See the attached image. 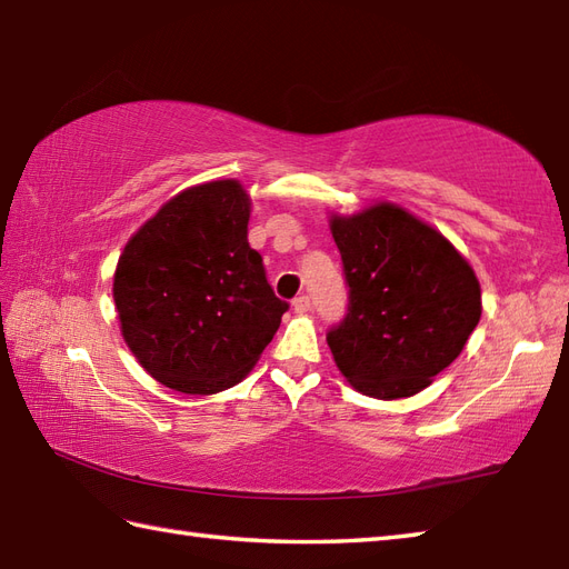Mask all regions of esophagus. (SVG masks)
Segmentation results:
<instances>
[{
  "label": "esophagus",
  "mask_w": 569,
  "mask_h": 569,
  "mask_svg": "<svg viewBox=\"0 0 569 569\" xmlns=\"http://www.w3.org/2000/svg\"><path fill=\"white\" fill-rule=\"evenodd\" d=\"M310 308H312V303H310V298H308L306 293L293 298V310H296V312H308Z\"/></svg>",
  "instance_id": "esophagus-1"
}]
</instances>
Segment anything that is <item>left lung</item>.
<instances>
[{"label": "left lung", "instance_id": "1", "mask_svg": "<svg viewBox=\"0 0 569 569\" xmlns=\"http://www.w3.org/2000/svg\"><path fill=\"white\" fill-rule=\"evenodd\" d=\"M349 286L347 316L328 332L335 365L381 401L430 386L481 318V288L438 229L391 202L332 217Z\"/></svg>", "mask_w": 569, "mask_h": 569}]
</instances>
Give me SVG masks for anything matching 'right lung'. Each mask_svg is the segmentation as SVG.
Listing matches in <instances>:
<instances>
[{"label": "right lung", "instance_id": "right-lung-1", "mask_svg": "<svg viewBox=\"0 0 569 569\" xmlns=\"http://www.w3.org/2000/svg\"><path fill=\"white\" fill-rule=\"evenodd\" d=\"M249 204L237 180L188 188L119 257L112 291L124 342L168 389L210 396L239 383L288 310L249 247Z\"/></svg>", "mask_w": 569, "mask_h": 569}]
</instances>
